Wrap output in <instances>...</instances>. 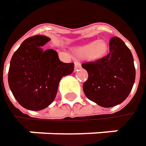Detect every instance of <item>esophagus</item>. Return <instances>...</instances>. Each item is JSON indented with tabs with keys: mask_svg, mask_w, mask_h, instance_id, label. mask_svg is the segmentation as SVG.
Listing matches in <instances>:
<instances>
[{
	"mask_svg": "<svg viewBox=\"0 0 146 146\" xmlns=\"http://www.w3.org/2000/svg\"><path fill=\"white\" fill-rule=\"evenodd\" d=\"M82 67V65L80 64V62L78 61H75V70H77V69H80Z\"/></svg>",
	"mask_w": 146,
	"mask_h": 146,
	"instance_id": "obj_1",
	"label": "esophagus"
}]
</instances>
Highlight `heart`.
<instances>
[{"mask_svg":"<svg viewBox=\"0 0 146 146\" xmlns=\"http://www.w3.org/2000/svg\"><path fill=\"white\" fill-rule=\"evenodd\" d=\"M108 48V44L103 39H99L77 46L74 49V52L79 58H88L90 60L96 61L106 56Z\"/></svg>","mask_w":146,"mask_h":146,"instance_id":"1","label":"heart"}]
</instances>
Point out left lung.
<instances>
[{
  "label": "left lung",
  "instance_id": "left-lung-1",
  "mask_svg": "<svg viewBox=\"0 0 146 146\" xmlns=\"http://www.w3.org/2000/svg\"><path fill=\"white\" fill-rule=\"evenodd\" d=\"M82 67L88 73L83 91L89 100L111 108L128 98L135 80V68L132 53L122 39L112 38L107 56Z\"/></svg>",
  "mask_w": 146,
  "mask_h": 146
}]
</instances>
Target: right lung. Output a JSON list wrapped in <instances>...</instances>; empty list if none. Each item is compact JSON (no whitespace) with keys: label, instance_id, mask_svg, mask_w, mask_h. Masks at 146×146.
<instances>
[{"label":"right lung","instance_id":"right-lung-1","mask_svg":"<svg viewBox=\"0 0 146 146\" xmlns=\"http://www.w3.org/2000/svg\"><path fill=\"white\" fill-rule=\"evenodd\" d=\"M49 40L42 35L28 38L10 62V89L18 103L28 110L39 111L49 106L62 77L74 70V63L60 61L55 50L43 49Z\"/></svg>","mask_w":146,"mask_h":146}]
</instances>
